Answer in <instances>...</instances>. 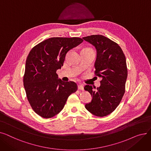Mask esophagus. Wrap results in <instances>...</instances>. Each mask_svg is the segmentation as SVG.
Listing matches in <instances>:
<instances>
[{
    "label": "esophagus",
    "instance_id": "obj_1",
    "mask_svg": "<svg viewBox=\"0 0 151 151\" xmlns=\"http://www.w3.org/2000/svg\"><path fill=\"white\" fill-rule=\"evenodd\" d=\"M78 89H79V90L83 91V90L84 89V86L82 85V84H78Z\"/></svg>",
    "mask_w": 151,
    "mask_h": 151
}]
</instances>
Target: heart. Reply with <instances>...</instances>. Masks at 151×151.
Here are the masks:
<instances>
[{
	"mask_svg": "<svg viewBox=\"0 0 151 151\" xmlns=\"http://www.w3.org/2000/svg\"><path fill=\"white\" fill-rule=\"evenodd\" d=\"M86 49H89V50H92V49H91V48H86Z\"/></svg>",
	"mask_w": 151,
	"mask_h": 151,
	"instance_id": "heart-1",
	"label": "heart"
}]
</instances>
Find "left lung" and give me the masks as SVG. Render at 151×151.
Segmentation results:
<instances>
[{"label":"left lung","mask_w":151,"mask_h":151,"mask_svg":"<svg viewBox=\"0 0 151 151\" xmlns=\"http://www.w3.org/2000/svg\"><path fill=\"white\" fill-rule=\"evenodd\" d=\"M83 38L96 47L94 73L101 78L99 88H93V90L89 85L84 88L92 97L85 108L95 116H106L119 105L125 93L128 74L125 56L117 43L104 35H92Z\"/></svg>","instance_id":"left-lung-1"}]
</instances>
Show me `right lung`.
<instances>
[{
    "label": "right lung",
    "mask_w": 151,
    "mask_h": 151,
    "mask_svg": "<svg viewBox=\"0 0 151 151\" xmlns=\"http://www.w3.org/2000/svg\"><path fill=\"white\" fill-rule=\"evenodd\" d=\"M83 42L78 37H52L32 49L26 62L24 86L29 104L34 111L43 118L59 113L68 97L78 89L73 81L58 79L67 52Z\"/></svg>",
    "instance_id": "1"
}]
</instances>
